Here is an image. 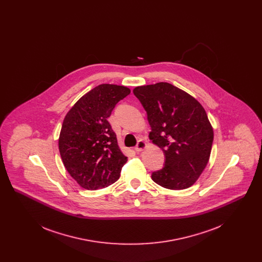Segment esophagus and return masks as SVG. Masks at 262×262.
<instances>
[{
	"label": "esophagus",
	"mask_w": 262,
	"mask_h": 262,
	"mask_svg": "<svg viewBox=\"0 0 262 262\" xmlns=\"http://www.w3.org/2000/svg\"><path fill=\"white\" fill-rule=\"evenodd\" d=\"M145 147H146V142L143 139H140V140H138L137 146H136L135 149H136L137 152H140V151L145 149Z\"/></svg>",
	"instance_id": "obj_1"
}]
</instances>
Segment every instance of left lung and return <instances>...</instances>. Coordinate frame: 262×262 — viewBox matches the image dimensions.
I'll list each match as a JSON object with an SVG mask.
<instances>
[{"label":"left lung","mask_w":262,"mask_h":262,"mask_svg":"<svg viewBox=\"0 0 262 262\" xmlns=\"http://www.w3.org/2000/svg\"><path fill=\"white\" fill-rule=\"evenodd\" d=\"M147 113L149 139L163 150L165 166L152 180L169 189L191 187L209 161L213 127L198 100L168 82L134 89Z\"/></svg>","instance_id":"left-lung-1"}]
</instances>
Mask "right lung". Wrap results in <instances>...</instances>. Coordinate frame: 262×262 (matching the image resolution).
Masks as SVG:
<instances>
[{
  "label": "right lung",
  "instance_id": "add662e5",
  "mask_svg": "<svg viewBox=\"0 0 262 262\" xmlns=\"http://www.w3.org/2000/svg\"><path fill=\"white\" fill-rule=\"evenodd\" d=\"M129 93L126 86L100 84L78 100L63 119L59 137L61 158L69 174L85 189L114 184L127 161L108 118Z\"/></svg>",
  "mask_w": 262,
  "mask_h": 262
}]
</instances>
